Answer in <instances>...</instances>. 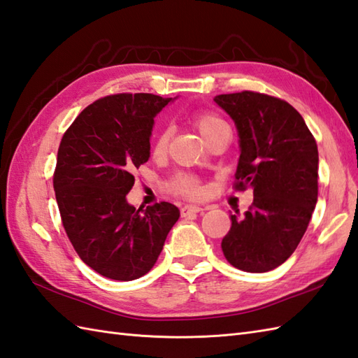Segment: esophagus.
Returning <instances> with one entry per match:
<instances>
[{
  "label": "esophagus",
  "mask_w": 358,
  "mask_h": 358,
  "mask_svg": "<svg viewBox=\"0 0 358 358\" xmlns=\"http://www.w3.org/2000/svg\"><path fill=\"white\" fill-rule=\"evenodd\" d=\"M203 210H204L203 207L192 206V204H186V206L181 207V217H189V215L199 213V212H203Z\"/></svg>",
  "instance_id": "obj_1"
}]
</instances>
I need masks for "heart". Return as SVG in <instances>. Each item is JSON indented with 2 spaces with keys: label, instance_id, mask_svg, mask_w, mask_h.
I'll use <instances>...</instances> for the list:
<instances>
[{
  "label": "heart",
  "instance_id": "1",
  "mask_svg": "<svg viewBox=\"0 0 358 358\" xmlns=\"http://www.w3.org/2000/svg\"><path fill=\"white\" fill-rule=\"evenodd\" d=\"M194 123L206 140L209 138L218 128L226 124V122L212 113H196L194 115ZM169 137H171V131L168 128L162 129L159 134L155 136L154 143H152V152L155 155L164 154L166 148H168V143H169ZM168 187L171 192H173L176 195L186 196V198H199L203 195L201 181H199L196 177L190 176V173H180V176L173 177L169 181Z\"/></svg>",
  "mask_w": 358,
  "mask_h": 358
}]
</instances>
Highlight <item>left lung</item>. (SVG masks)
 I'll use <instances>...</instances> for the list:
<instances>
[{
	"instance_id": "1",
	"label": "left lung",
	"mask_w": 358,
	"mask_h": 358,
	"mask_svg": "<svg viewBox=\"0 0 358 358\" xmlns=\"http://www.w3.org/2000/svg\"><path fill=\"white\" fill-rule=\"evenodd\" d=\"M213 101L238 129L234 187L253 189L244 218L230 215L222 253L243 271H270L293 255L310 224L319 189L317 143L302 115L279 97L241 91Z\"/></svg>"
}]
</instances>
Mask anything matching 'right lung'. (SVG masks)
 <instances>
[{"mask_svg":"<svg viewBox=\"0 0 358 358\" xmlns=\"http://www.w3.org/2000/svg\"><path fill=\"white\" fill-rule=\"evenodd\" d=\"M172 99L120 93L99 99L62 136L53 187L62 226L88 267L114 280L154 267L180 218L177 206L128 204L134 171L149 159L154 117Z\"/></svg>","mask_w":358,"mask_h":358,"instance_id":"1","label":"right lung"}]
</instances>
